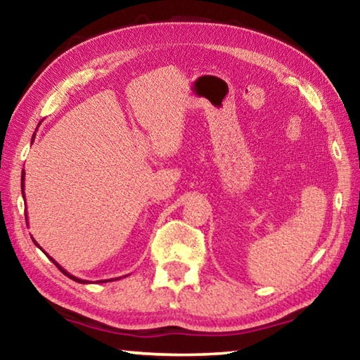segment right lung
Wrapping results in <instances>:
<instances>
[{
	"instance_id": "obj_1",
	"label": "right lung",
	"mask_w": 360,
	"mask_h": 360,
	"mask_svg": "<svg viewBox=\"0 0 360 360\" xmlns=\"http://www.w3.org/2000/svg\"><path fill=\"white\" fill-rule=\"evenodd\" d=\"M32 139H34V135H32ZM22 195H23V200H25V169L22 172ZM25 219H26V224H28V215H25ZM32 243H34L39 248H41V245H39L34 239H32ZM41 250H42V248H41ZM42 252H44V250H42ZM44 253H45V252H44ZM45 255H47V257L51 259V263H55V266L64 274V276H68L70 280H74V282H78V283H88L86 280H82V278H78V277H75V276H72V274H69L66 269H64V267H61L60 264H58L56 261H55L53 258H51L49 253H45ZM110 280H113V278H110ZM116 280H117V278H116ZM101 282H108V280H101Z\"/></svg>"
}]
</instances>
